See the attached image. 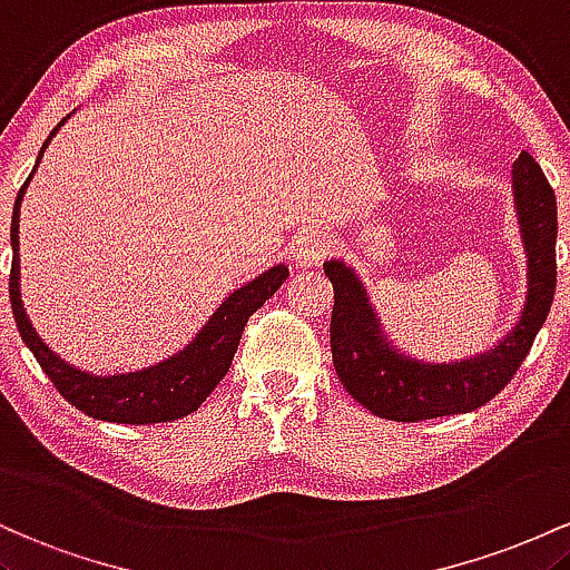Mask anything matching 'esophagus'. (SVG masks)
I'll list each match as a JSON object with an SVG mask.
<instances>
[{
	"label": "esophagus",
	"mask_w": 570,
	"mask_h": 570,
	"mask_svg": "<svg viewBox=\"0 0 570 570\" xmlns=\"http://www.w3.org/2000/svg\"><path fill=\"white\" fill-rule=\"evenodd\" d=\"M331 247H334V242H331L328 234H325V232H309V234L298 236V239L293 242L291 258L296 261V266L309 268V266H317L320 261H323L325 255L331 253Z\"/></svg>",
	"instance_id": "obj_1"
}]
</instances>
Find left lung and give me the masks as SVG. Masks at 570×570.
I'll return each instance as SVG.
<instances>
[{"label": "left lung", "mask_w": 570, "mask_h": 570, "mask_svg": "<svg viewBox=\"0 0 570 570\" xmlns=\"http://www.w3.org/2000/svg\"><path fill=\"white\" fill-rule=\"evenodd\" d=\"M511 185L528 258V293L517 325L488 353L455 363L414 361L390 344L366 287L353 268L342 261L323 264L325 277L334 285V368L344 390L376 417L420 423L474 412L509 385L528 357L533 338L549 315L558 283V204L541 166L525 150L511 166Z\"/></svg>", "instance_id": "1"}]
</instances>
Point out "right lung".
<instances>
[{
    "instance_id": "1",
    "label": "right lung",
    "mask_w": 570,
    "mask_h": 570,
    "mask_svg": "<svg viewBox=\"0 0 570 570\" xmlns=\"http://www.w3.org/2000/svg\"><path fill=\"white\" fill-rule=\"evenodd\" d=\"M63 120L42 142L35 169L40 166L45 147L53 139V134L61 129ZM35 169H31L27 183L18 190L16 207H12L10 304L18 331H21V338L27 342L31 353H35L37 363H40L42 371L50 376V382H53L63 399L94 420H107V423L124 425H150L171 423V420H180L185 414L196 412L207 401V395L217 387V382L228 374L247 320L279 291V285L287 279V266H272L268 272L258 274L253 283L236 287L232 296L217 306V312L207 320V325L196 334L194 342L188 347H183L177 355L166 357V361L156 363L150 368L129 371V374H88V371L69 366L67 361H61L42 342L40 334L31 328L27 309H23L21 302V285H18L21 283V266H18V215H21L23 190H27L29 180L35 177Z\"/></svg>"
}]
</instances>
